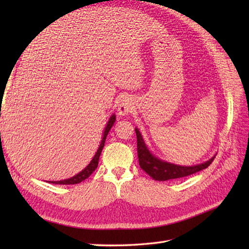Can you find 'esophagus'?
Segmentation results:
<instances>
[{
	"mask_svg": "<svg viewBox=\"0 0 249 249\" xmlns=\"http://www.w3.org/2000/svg\"><path fill=\"white\" fill-rule=\"evenodd\" d=\"M130 110H131V102H129V100H127V99L122 100L121 104L119 105L120 113L124 115L126 113H128Z\"/></svg>",
	"mask_w": 249,
	"mask_h": 249,
	"instance_id": "34e87169",
	"label": "esophagus"
}]
</instances>
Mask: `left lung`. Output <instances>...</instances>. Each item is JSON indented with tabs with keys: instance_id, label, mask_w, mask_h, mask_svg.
I'll return each mask as SVG.
<instances>
[{
	"instance_id": "left-lung-1",
	"label": "left lung",
	"mask_w": 249,
	"mask_h": 249,
	"mask_svg": "<svg viewBox=\"0 0 249 249\" xmlns=\"http://www.w3.org/2000/svg\"><path fill=\"white\" fill-rule=\"evenodd\" d=\"M135 130L137 135V152H138L140 168L143 169L150 177L156 179V181H167V179L188 177L190 174H194L208 168L215 158L213 157L204 163L192 167L178 166L174 165V163L162 161L151 154L150 151L147 150L143 139H142L140 131L137 128Z\"/></svg>"
}]
</instances>
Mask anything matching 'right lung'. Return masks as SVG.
<instances>
[{
    "label": "right lung",
    "instance_id": "right-lung-1",
    "mask_svg": "<svg viewBox=\"0 0 249 249\" xmlns=\"http://www.w3.org/2000/svg\"><path fill=\"white\" fill-rule=\"evenodd\" d=\"M114 121H115V115H112L110 118L109 122L107 126H106L105 128V131H104V137H103V140H102V143H100L98 150L96 152V154H95V156L93 157V160H91V162L89 163V166L87 168H84L83 170L78 173L77 176L72 177L71 178H67V179H63V181H54V182H49V183H52V184H63V185H71V184H78L80 183L82 181H84V179L88 178L91 174L95 171V169L97 168L98 166V160H99V156H100V153H102L103 151V147L105 145V141H106V138H107V135L109 133V130L111 129V127H112V125L114 124Z\"/></svg>",
    "mask_w": 249,
    "mask_h": 249
}]
</instances>
